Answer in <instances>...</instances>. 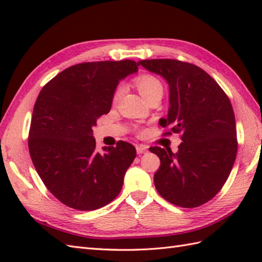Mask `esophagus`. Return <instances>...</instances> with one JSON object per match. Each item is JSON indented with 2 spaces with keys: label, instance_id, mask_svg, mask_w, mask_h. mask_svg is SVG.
Here are the masks:
<instances>
[{
  "label": "esophagus",
  "instance_id": "esophagus-1",
  "mask_svg": "<svg viewBox=\"0 0 262 262\" xmlns=\"http://www.w3.org/2000/svg\"><path fill=\"white\" fill-rule=\"evenodd\" d=\"M148 151V147L146 145H143V144H141V145H137L136 146V152L138 154H143V153H146Z\"/></svg>",
  "mask_w": 262,
  "mask_h": 262
}]
</instances>
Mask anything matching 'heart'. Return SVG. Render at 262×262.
Masks as SVG:
<instances>
[{
	"label": "heart",
	"instance_id": "b5f03b06",
	"mask_svg": "<svg viewBox=\"0 0 262 262\" xmlns=\"http://www.w3.org/2000/svg\"><path fill=\"white\" fill-rule=\"evenodd\" d=\"M135 83L138 91L141 93V96L145 100L155 96V94L163 93L162 83H161L160 80L153 75H142L140 77H137ZM122 91H124V88L121 85H119L116 89L115 94H114V101H117V100L120 98Z\"/></svg>",
	"mask_w": 262,
	"mask_h": 262
}]
</instances>
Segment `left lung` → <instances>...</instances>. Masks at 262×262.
Returning <instances> with one entry per match:
<instances>
[{
	"instance_id": "8db88e82",
	"label": "left lung",
	"mask_w": 262,
	"mask_h": 262,
	"mask_svg": "<svg viewBox=\"0 0 262 262\" xmlns=\"http://www.w3.org/2000/svg\"><path fill=\"white\" fill-rule=\"evenodd\" d=\"M138 65L168 83L170 107L159 124L180 133L182 140L177 153L149 148L161 161L155 188L171 204L198 207L221 190L234 164L237 143L232 104L213 77L196 65L177 59H145Z\"/></svg>"
}]
</instances>
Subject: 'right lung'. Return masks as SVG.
<instances>
[{"instance_id": "add662e5", "label": "right lung", "mask_w": 262, "mask_h": 262, "mask_svg": "<svg viewBox=\"0 0 262 262\" xmlns=\"http://www.w3.org/2000/svg\"><path fill=\"white\" fill-rule=\"evenodd\" d=\"M137 66L129 59L77 64L39 93L28 141L30 157L48 190L71 208H101L121 190L136 149L120 141L97 152L92 127L109 113L117 85L137 73Z\"/></svg>"}]
</instances>
